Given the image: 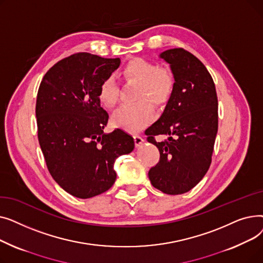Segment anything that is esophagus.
<instances>
[{
	"label": "esophagus",
	"mask_w": 263,
	"mask_h": 263,
	"mask_svg": "<svg viewBox=\"0 0 263 263\" xmlns=\"http://www.w3.org/2000/svg\"><path fill=\"white\" fill-rule=\"evenodd\" d=\"M134 142H135V146H136V147L142 146V144L144 143L143 136L140 135L139 133H135V134H134Z\"/></svg>",
	"instance_id": "esophagus-1"
}]
</instances>
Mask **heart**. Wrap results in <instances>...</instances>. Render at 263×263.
<instances>
[{
  "label": "heart",
  "mask_w": 263,
  "mask_h": 263,
  "mask_svg": "<svg viewBox=\"0 0 263 263\" xmlns=\"http://www.w3.org/2000/svg\"><path fill=\"white\" fill-rule=\"evenodd\" d=\"M122 78L128 82L139 83L137 100H142L132 105L123 106L113 117L115 126L129 131H139L150 122L154 117V110L148 101L160 105L166 102L171 97L175 79L171 70L161 68L156 63L144 59H134L122 68ZM119 97V87L113 77L105 78L99 86L98 99L103 107L113 109Z\"/></svg>",
  "instance_id": "obj_1"
}]
</instances>
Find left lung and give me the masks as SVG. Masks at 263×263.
<instances>
[{"mask_svg":"<svg viewBox=\"0 0 263 263\" xmlns=\"http://www.w3.org/2000/svg\"><path fill=\"white\" fill-rule=\"evenodd\" d=\"M160 58L171 65L175 85L161 117L145 131L160 151V161L148 176L165 194H183L208 172L218 127L217 96L204 65L182 48L170 49ZM156 135L168 139L159 143Z\"/></svg>","mask_w":263,"mask_h":263,"instance_id":"obj_1","label":"left lung"}]
</instances>
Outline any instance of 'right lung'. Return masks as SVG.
<instances>
[{"mask_svg": "<svg viewBox=\"0 0 263 263\" xmlns=\"http://www.w3.org/2000/svg\"><path fill=\"white\" fill-rule=\"evenodd\" d=\"M119 65V59L76 53L50 68L40 83L39 145L54 180L78 198L107 191L116 180V159L134 149V139L124 131L103 132L108 114L100 105L98 90Z\"/></svg>", "mask_w": 263, "mask_h": 263, "instance_id": "obj_1", "label": "right lung"}]
</instances>
